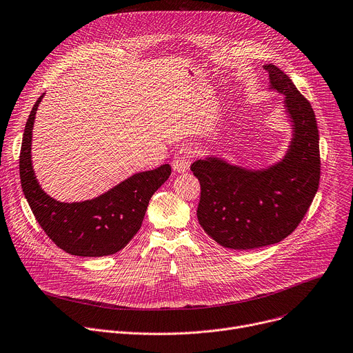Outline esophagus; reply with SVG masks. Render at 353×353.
<instances>
[{"label":"esophagus","instance_id":"esophagus-1","mask_svg":"<svg viewBox=\"0 0 353 353\" xmlns=\"http://www.w3.org/2000/svg\"><path fill=\"white\" fill-rule=\"evenodd\" d=\"M194 159V152L189 150V148H181L172 159V168L176 172H185L189 170V165H191V162Z\"/></svg>","mask_w":353,"mask_h":353}]
</instances>
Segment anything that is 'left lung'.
<instances>
[{"mask_svg":"<svg viewBox=\"0 0 353 353\" xmlns=\"http://www.w3.org/2000/svg\"><path fill=\"white\" fill-rule=\"evenodd\" d=\"M270 90L284 97L292 139L276 164L252 170L208 155L191 165L201 182L198 221L221 246L250 250L281 241L305 216L318 191L319 134L310 101L277 66L264 65Z\"/></svg>","mask_w":353,"mask_h":353,"instance_id":"1","label":"left lung"}]
</instances>
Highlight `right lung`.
<instances>
[{"label":"right lung","instance_id":"obj_1","mask_svg":"<svg viewBox=\"0 0 353 353\" xmlns=\"http://www.w3.org/2000/svg\"><path fill=\"white\" fill-rule=\"evenodd\" d=\"M37 100L25 124L19 154L23 195L39 226L58 248L80 257H101L120 252L141 228L147 206L157 189L171 175L164 164L152 171L134 174L103 195L82 202H59L46 195L32 167V130Z\"/></svg>","mask_w":353,"mask_h":353}]
</instances>
